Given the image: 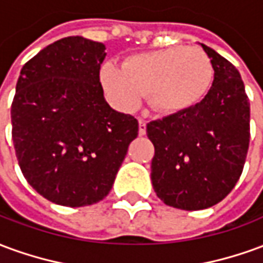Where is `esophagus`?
I'll return each instance as SVG.
<instances>
[{"label": "esophagus", "instance_id": "34e87169", "mask_svg": "<svg viewBox=\"0 0 263 263\" xmlns=\"http://www.w3.org/2000/svg\"><path fill=\"white\" fill-rule=\"evenodd\" d=\"M146 134V122L143 120H139V135L142 137Z\"/></svg>", "mask_w": 263, "mask_h": 263}]
</instances>
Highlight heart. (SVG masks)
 Segmentation results:
<instances>
[{"label": "heart", "instance_id": "1", "mask_svg": "<svg viewBox=\"0 0 263 263\" xmlns=\"http://www.w3.org/2000/svg\"><path fill=\"white\" fill-rule=\"evenodd\" d=\"M100 79L121 108L135 109L148 94L156 111L173 114L192 108L207 96L214 66L203 49L173 46L129 56L122 69L108 62Z\"/></svg>", "mask_w": 263, "mask_h": 263}]
</instances>
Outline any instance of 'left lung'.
<instances>
[{"label": "left lung", "mask_w": 263, "mask_h": 263, "mask_svg": "<svg viewBox=\"0 0 263 263\" xmlns=\"http://www.w3.org/2000/svg\"><path fill=\"white\" fill-rule=\"evenodd\" d=\"M214 81L194 107L149 122L155 146L152 186L175 209H209L226 198L241 176L249 148V98L231 62L201 43Z\"/></svg>", "instance_id": "obj_1"}]
</instances>
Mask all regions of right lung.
<instances>
[{
	"mask_svg": "<svg viewBox=\"0 0 263 263\" xmlns=\"http://www.w3.org/2000/svg\"><path fill=\"white\" fill-rule=\"evenodd\" d=\"M105 46L81 36L42 49L21 70L12 105V141L26 182L52 203L83 207L114 184L138 121L104 100Z\"/></svg>",
	"mask_w": 263,
	"mask_h": 263,
	"instance_id": "1",
	"label": "right lung"
}]
</instances>
